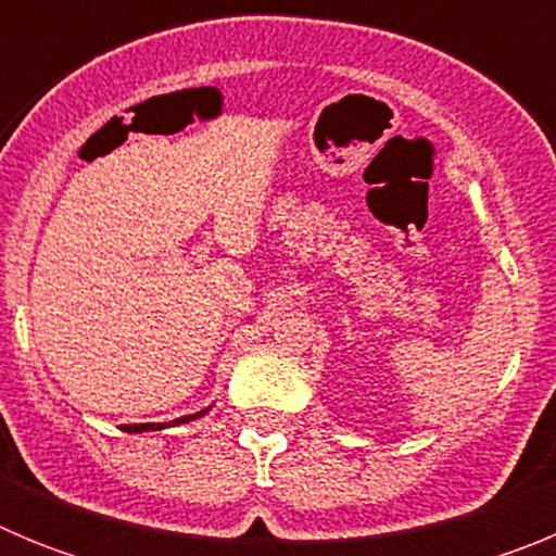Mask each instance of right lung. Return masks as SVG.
Segmentation results:
<instances>
[{"label":"right lung","mask_w":556,"mask_h":556,"mask_svg":"<svg viewBox=\"0 0 556 556\" xmlns=\"http://www.w3.org/2000/svg\"><path fill=\"white\" fill-rule=\"evenodd\" d=\"M205 415V412H198V415H186V417H178V420H172V424L178 426V424H189V420H194V417ZM164 429V424H141V426H122V431H159Z\"/></svg>","instance_id":"obj_1"}]
</instances>
